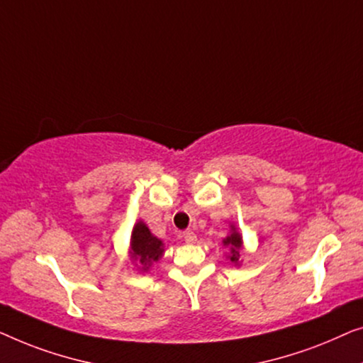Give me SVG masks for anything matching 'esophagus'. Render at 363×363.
Segmentation results:
<instances>
[{"label":"esophagus","mask_w":363,"mask_h":363,"mask_svg":"<svg viewBox=\"0 0 363 363\" xmlns=\"http://www.w3.org/2000/svg\"><path fill=\"white\" fill-rule=\"evenodd\" d=\"M184 240H186L187 243H194L197 240V235L194 233L192 230H186V232H184Z\"/></svg>","instance_id":"obj_1"}]
</instances>
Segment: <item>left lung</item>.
I'll list each match as a JSON object with an SVG mask.
<instances>
[{"label":"left lung","mask_w":363,"mask_h":363,"mask_svg":"<svg viewBox=\"0 0 363 363\" xmlns=\"http://www.w3.org/2000/svg\"><path fill=\"white\" fill-rule=\"evenodd\" d=\"M223 245L230 248V262L233 264H240V252H242L243 242H242V235L237 232L235 225H232V232L227 238H223Z\"/></svg>","instance_id":"1"}]
</instances>
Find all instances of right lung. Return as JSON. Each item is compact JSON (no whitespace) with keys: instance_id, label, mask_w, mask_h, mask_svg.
I'll return each instance as SVG.
<instances>
[{"instance_id":"right-lung-1","label":"right lung","mask_w":363,"mask_h":363,"mask_svg":"<svg viewBox=\"0 0 363 363\" xmlns=\"http://www.w3.org/2000/svg\"><path fill=\"white\" fill-rule=\"evenodd\" d=\"M162 253H164L162 240L155 237L145 222H138L131 232L130 255L133 262L140 264L141 272H147L151 264L162 257Z\"/></svg>"}]
</instances>
